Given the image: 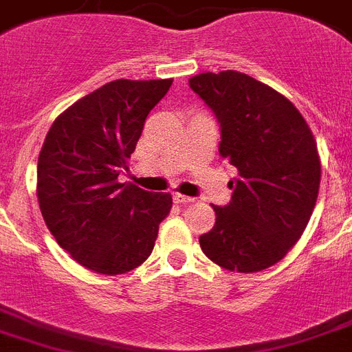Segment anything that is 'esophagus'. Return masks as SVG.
Listing matches in <instances>:
<instances>
[{"label": "esophagus", "instance_id": "34e87169", "mask_svg": "<svg viewBox=\"0 0 352 352\" xmlns=\"http://www.w3.org/2000/svg\"><path fill=\"white\" fill-rule=\"evenodd\" d=\"M194 197L190 196H183V194L176 192L174 194V203H179V205H183V203H192Z\"/></svg>", "mask_w": 352, "mask_h": 352}]
</instances>
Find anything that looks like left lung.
<instances>
[{
  "instance_id": "8db88e82",
  "label": "left lung",
  "mask_w": 352,
  "mask_h": 352,
  "mask_svg": "<svg viewBox=\"0 0 352 352\" xmlns=\"http://www.w3.org/2000/svg\"><path fill=\"white\" fill-rule=\"evenodd\" d=\"M188 86L216 113L219 155L237 169L226 207L199 237L212 263L237 274L284 259L306 230L320 188L322 164L307 122L283 93L246 74H199Z\"/></svg>"
}]
</instances>
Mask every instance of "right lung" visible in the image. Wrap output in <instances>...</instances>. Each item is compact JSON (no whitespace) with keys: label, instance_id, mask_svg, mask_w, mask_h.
Returning <instances> with one entry per match:
<instances>
[{"label":"right lung","instance_id":"1","mask_svg":"<svg viewBox=\"0 0 352 352\" xmlns=\"http://www.w3.org/2000/svg\"><path fill=\"white\" fill-rule=\"evenodd\" d=\"M173 78L104 84L55 118L37 160V201L48 230L100 275L138 268L155 248L173 196L120 183L151 109Z\"/></svg>","mask_w":352,"mask_h":352}]
</instances>
